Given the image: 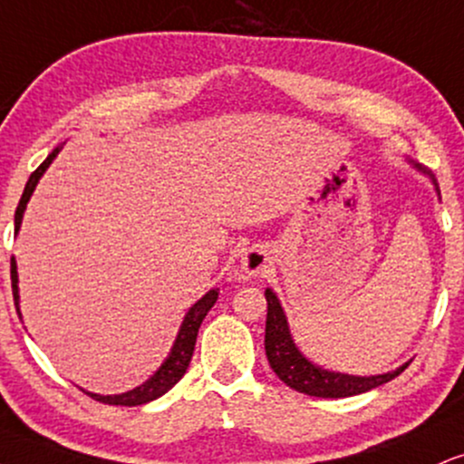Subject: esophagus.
<instances>
[{
    "instance_id": "obj_1",
    "label": "esophagus",
    "mask_w": 464,
    "mask_h": 464,
    "mask_svg": "<svg viewBox=\"0 0 464 464\" xmlns=\"http://www.w3.org/2000/svg\"><path fill=\"white\" fill-rule=\"evenodd\" d=\"M239 266H242L244 275L259 276V275H264V272L270 270L272 256H270V253H267L266 248L253 246V248H248L246 253L242 255V259H239Z\"/></svg>"
}]
</instances>
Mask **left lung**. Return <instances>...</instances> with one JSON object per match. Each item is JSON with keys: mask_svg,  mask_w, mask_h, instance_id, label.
I'll use <instances>...</instances> for the list:
<instances>
[{"mask_svg": "<svg viewBox=\"0 0 464 464\" xmlns=\"http://www.w3.org/2000/svg\"><path fill=\"white\" fill-rule=\"evenodd\" d=\"M415 166L417 170L430 177L434 189H437L439 198V183L434 179L432 172L423 169L421 164H417L415 160L406 158ZM266 300H267V317H266V356L270 362L272 372L281 378L294 392L304 393V395H315V398H350V395H359L372 389L381 387V384L393 381L395 376H400L401 372L409 367V362L395 367V370L387 373H376V376H354V373H343V372H333L326 367L315 365L314 361L306 359L300 353V348L295 345L292 331H289V322L285 311H283L281 300L272 292L270 287L266 289Z\"/></svg>", "mask_w": 464, "mask_h": 464, "instance_id": "obj_1", "label": "left lung"}]
</instances>
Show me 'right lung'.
<instances>
[{"mask_svg":"<svg viewBox=\"0 0 464 464\" xmlns=\"http://www.w3.org/2000/svg\"><path fill=\"white\" fill-rule=\"evenodd\" d=\"M60 150H63V144H60V147H55L52 153L47 155V160H44L43 164L38 166L34 172H32V177L27 179L24 197H21L19 208H16V211H14V233H19L21 222H24L25 208H27V203H30L32 194H34L38 181H41L44 170L52 166V161L55 160V155H58ZM10 278H13V295H14L16 314H19V317H21V309H19V300H21L19 298V272H16L14 256L10 259ZM218 292H220L218 287L209 289V292L205 294L203 298L197 300V303L189 306L186 317H183L181 326H179V333H177L175 343H172L169 356H166L164 362H161L158 370L153 372V376H149L147 381L140 384V387L131 389V392H125V393H114V395L92 393V392H86V389H82V392L86 395H91L92 400L103 401V404H111V406H140V404H147V401H153V400L161 398V395H164L166 392H170V389L175 387L179 381H181L183 373H186V370H188L189 361H192L194 345H197L198 328H200V324H203L205 315L209 314L211 306L216 304Z\"/></svg>","mask_w":464,"mask_h":464,"instance_id":"obj_1","label":"right lung"}]
</instances>
